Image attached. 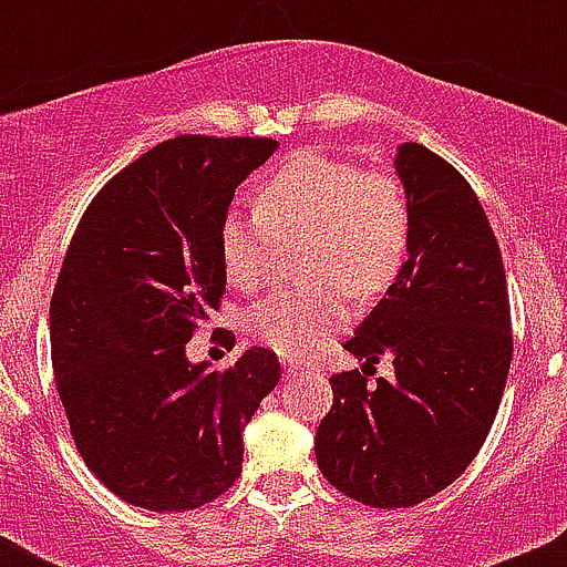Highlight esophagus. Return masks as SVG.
<instances>
[{
    "instance_id": "34e87169",
    "label": "esophagus",
    "mask_w": 567,
    "mask_h": 567,
    "mask_svg": "<svg viewBox=\"0 0 567 567\" xmlns=\"http://www.w3.org/2000/svg\"><path fill=\"white\" fill-rule=\"evenodd\" d=\"M285 373H288V375H301V373H305V364L293 362V359H288V362H285Z\"/></svg>"
}]
</instances>
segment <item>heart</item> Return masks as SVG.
I'll use <instances>...</instances> for the list:
<instances>
[{
    "instance_id": "1",
    "label": "heart",
    "mask_w": 567,
    "mask_h": 567,
    "mask_svg": "<svg viewBox=\"0 0 567 567\" xmlns=\"http://www.w3.org/2000/svg\"><path fill=\"white\" fill-rule=\"evenodd\" d=\"M257 216H221L216 247L227 282L260 288L271 236H307L301 277L249 310L251 340L282 357H307L351 318V287L375 296L405 260L411 210L403 186L384 169H359L323 151H296L255 192Z\"/></svg>"
}]
</instances>
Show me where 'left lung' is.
Listing matches in <instances>:
<instances>
[{
  "label": "left lung",
  "mask_w": 567,
  "mask_h": 567,
  "mask_svg": "<svg viewBox=\"0 0 567 567\" xmlns=\"http://www.w3.org/2000/svg\"><path fill=\"white\" fill-rule=\"evenodd\" d=\"M411 210L409 260L346 348L395 379H329L323 477L370 507H411L458 480L483 447L513 359L505 266L477 194L453 164L405 142L394 158Z\"/></svg>",
  "instance_id": "8db88e82"
}]
</instances>
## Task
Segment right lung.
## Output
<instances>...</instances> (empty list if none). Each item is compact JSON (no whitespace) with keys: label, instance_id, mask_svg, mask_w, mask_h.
<instances>
[{"label":"right lung","instance_id":"add662e5","mask_svg":"<svg viewBox=\"0 0 567 567\" xmlns=\"http://www.w3.org/2000/svg\"><path fill=\"white\" fill-rule=\"evenodd\" d=\"M277 147L162 142L95 194L73 233L51 296L54 384L82 461L128 505L194 511L241 474V431L277 386V353L255 346L208 370L188 362L186 342L225 296L221 216Z\"/></svg>","mask_w":567,"mask_h":567}]
</instances>
